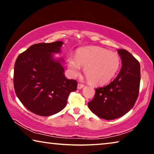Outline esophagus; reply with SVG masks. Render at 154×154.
Masks as SVG:
<instances>
[{"instance_id": "1", "label": "esophagus", "mask_w": 154, "mask_h": 154, "mask_svg": "<svg viewBox=\"0 0 154 154\" xmlns=\"http://www.w3.org/2000/svg\"><path fill=\"white\" fill-rule=\"evenodd\" d=\"M84 86V85L82 84V83H79V84H77V88L78 89H82Z\"/></svg>"}]
</instances>
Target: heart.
<instances>
[{
  "mask_svg": "<svg viewBox=\"0 0 154 154\" xmlns=\"http://www.w3.org/2000/svg\"><path fill=\"white\" fill-rule=\"evenodd\" d=\"M68 67L73 76H77L84 67V73L92 84L103 85L116 75L120 66L117 53L99 46H87L77 51L76 55L68 58Z\"/></svg>",
  "mask_w": 154,
  "mask_h": 154,
  "instance_id": "b5f03b06",
  "label": "heart"
}]
</instances>
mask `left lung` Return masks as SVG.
Instances as JSON below:
<instances>
[{
  "mask_svg": "<svg viewBox=\"0 0 154 154\" xmlns=\"http://www.w3.org/2000/svg\"><path fill=\"white\" fill-rule=\"evenodd\" d=\"M122 67L117 77L108 85L97 88L88 108L94 114L106 120L125 115L133 108L138 97L140 66L125 49H119Z\"/></svg>",
  "mask_w": 154,
  "mask_h": 154,
  "instance_id": "1",
  "label": "left lung"
}]
</instances>
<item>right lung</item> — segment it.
<instances>
[{"instance_id":"1","label":"right lung","mask_w":154,"mask_h":154,"mask_svg":"<svg viewBox=\"0 0 154 154\" xmlns=\"http://www.w3.org/2000/svg\"><path fill=\"white\" fill-rule=\"evenodd\" d=\"M62 41L31 45L20 53L14 65L15 92L26 109L40 116H48L65 108L68 97L77 90V82L68 79L53 53H60Z\"/></svg>"}]
</instances>
